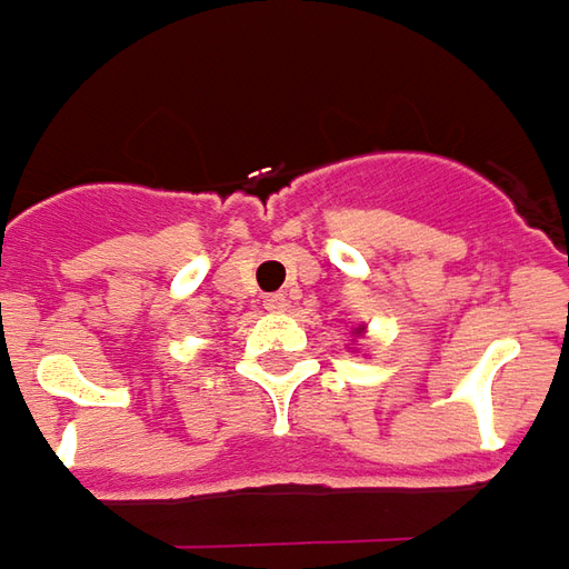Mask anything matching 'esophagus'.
Instances as JSON below:
<instances>
[{
    "label": "esophagus",
    "mask_w": 569,
    "mask_h": 569,
    "mask_svg": "<svg viewBox=\"0 0 569 569\" xmlns=\"http://www.w3.org/2000/svg\"><path fill=\"white\" fill-rule=\"evenodd\" d=\"M264 308H268V311H273V315H280V311H286V308H289V301H286L283 292H273V296H268V299H264Z\"/></svg>",
    "instance_id": "obj_1"
}]
</instances>
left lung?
Wrapping results in <instances>:
<instances>
[{"label":"left lung","mask_w":569,"mask_h":569,"mask_svg":"<svg viewBox=\"0 0 569 569\" xmlns=\"http://www.w3.org/2000/svg\"><path fill=\"white\" fill-rule=\"evenodd\" d=\"M365 333H367L365 323H358V327H351V336H355V339H358V336H365Z\"/></svg>","instance_id":"left-lung-1"}]
</instances>
